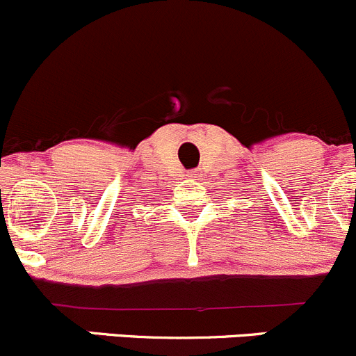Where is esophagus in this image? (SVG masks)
<instances>
[{"mask_svg": "<svg viewBox=\"0 0 356 356\" xmlns=\"http://www.w3.org/2000/svg\"><path fill=\"white\" fill-rule=\"evenodd\" d=\"M189 177H196V172H189Z\"/></svg>", "mask_w": 356, "mask_h": 356, "instance_id": "esophagus-1", "label": "esophagus"}]
</instances>
